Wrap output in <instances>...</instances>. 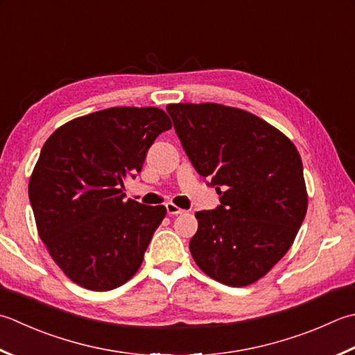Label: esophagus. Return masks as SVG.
I'll return each instance as SVG.
<instances>
[{"label":"esophagus","mask_w":355,"mask_h":355,"mask_svg":"<svg viewBox=\"0 0 355 355\" xmlns=\"http://www.w3.org/2000/svg\"><path fill=\"white\" fill-rule=\"evenodd\" d=\"M166 211H168L169 215H178V214L184 212L183 209H180V207L175 206L173 203H166Z\"/></svg>","instance_id":"obj_1"}]
</instances>
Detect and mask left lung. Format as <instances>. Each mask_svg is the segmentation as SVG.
I'll list each match as a JSON object with an SVG mask.
<instances>
[{
    "label": "left lung",
    "instance_id": "obj_1",
    "mask_svg": "<svg viewBox=\"0 0 355 355\" xmlns=\"http://www.w3.org/2000/svg\"><path fill=\"white\" fill-rule=\"evenodd\" d=\"M186 155L209 180L220 205L196 214L189 241L205 274L227 286H248L288 252L308 207L303 164L280 130L221 104H169Z\"/></svg>",
    "mask_w": 355,
    "mask_h": 355
}]
</instances>
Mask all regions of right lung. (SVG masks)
I'll return each mask as SVG.
<instances>
[{"label":"right lung","instance_id":"add662e5","mask_svg":"<svg viewBox=\"0 0 355 355\" xmlns=\"http://www.w3.org/2000/svg\"><path fill=\"white\" fill-rule=\"evenodd\" d=\"M172 128L158 107H110L47 138L29 182L38 234L69 279L92 291L126 283L141 266L166 207L124 200V180Z\"/></svg>","mask_w":355,"mask_h":355}]
</instances>
